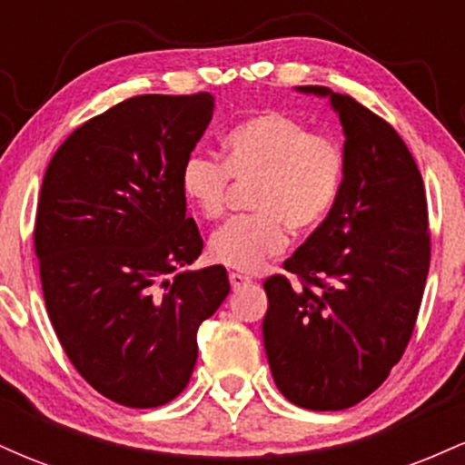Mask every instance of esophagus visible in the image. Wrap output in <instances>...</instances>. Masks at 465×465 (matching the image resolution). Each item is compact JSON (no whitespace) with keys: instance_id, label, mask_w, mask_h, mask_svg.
Here are the masks:
<instances>
[{"instance_id":"obj_1","label":"esophagus","mask_w":465,"mask_h":465,"mask_svg":"<svg viewBox=\"0 0 465 465\" xmlns=\"http://www.w3.org/2000/svg\"><path fill=\"white\" fill-rule=\"evenodd\" d=\"M249 277L247 275H242V273H229V284H232V288L233 291H236V288H240V286H244V284H249Z\"/></svg>"}]
</instances>
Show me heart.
Returning <instances> with one entry per match:
<instances>
[{"mask_svg":"<svg viewBox=\"0 0 465 465\" xmlns=\"http://www.w3.org/2000/svg\"><path fill=\"white\" fill-rule=\"evenodd\" d=\"M345 151L334 135L308 131L297 117L264 111L232 126L221 140V162L190 154L181 168V190L207 221L225 214L233 183L249 188L251 214L232 218L210 238L216 262L258 271L292 233L311 232L328 216L341 192Z\"/></svg>","mask_w":465,"mask_h":465,"instance_id":"1","label":"heart"}]
</instances>
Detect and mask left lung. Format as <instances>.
I'll use <instances>...</instances> for the list:
<instances>
[{
	"mask_svg": "<svg viewBox=\"0 0 465 465\" xmlns=\"http://www.w3.org/2000/svg\"><path fill=\"white\" fill-rule=\"evenodd\" d=\"M330 95L345 131V174L325 221L264 280L262 334L282 396L350 409L402 359L430 264L424 181L396 129L348 94Z\"/></svg>",
	"mask_w": 465,
	"mask_h": 465,
	"instance_id": "1",
	"label": "left lung"
}]
</instances>
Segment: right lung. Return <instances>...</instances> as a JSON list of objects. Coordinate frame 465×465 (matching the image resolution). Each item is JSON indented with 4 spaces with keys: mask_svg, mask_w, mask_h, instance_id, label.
<instances>
[{
    "mask_svg": "<svg viewBox=\"0 0 465 465\" xmlns=\"http://www.w3.org/2000/svg\"><path fill=\"white\" fill-rule=\"evenodd\" d=\"M214 114L212 94H143L80 124L45 170L35 253L45 308L76 371L129 409L170 402L194 371L199 325L229 295L203 251L181 168Z\"/></svg>",
    "mask_w": 465,
    "mask_h": 465,
    "instance_id": "add662e5",
    "label": "right lung"
}]
</instances>
